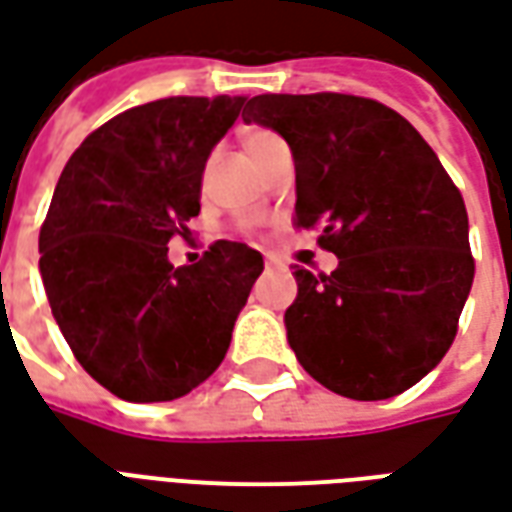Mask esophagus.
Wrapping results in <instances>:
<instances>
[{"instance_id": "obj_1", "label": "esophagus", "mask_w": 512, "mask_h": 512, "mask_svg": "<svg viewBox=\"0 0 512 512\" xmlns=\"http://www.w3.org/2000/svg\"><path fill=\"white\" fill-rule=\"evenodd\" d=\"M271 263H274V260H271V257H266V266H271Z\"/></svg>"}]
</instances>
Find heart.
Listing matches in <instances>:
<instances>
[{"mask_svg":"<svg viewBox=\"0 0 512 512\" xmlns=\"http://www.w3.org/2000/svg\"><path fill=\"white\" fill-rule=\"evenodd\" d=\"M241 145H244L246 158L255 164L257 169L266 164L268 158L277 156L279 150H288V145L282 142V136L274 134L271 128H246L244 136H241Z\"/></svg>","mask_w":512,"mask_h":512,"instance_id":"heart-1","label":"heart"}]
</instances>
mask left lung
Instances as JSON below:
<instances>
[{
	"label": "left lung",
	"mask_w": 512,
	"mask_h": 512,
	"mask_svg": "<svg viewBox=\"0 0 512 512\" xmlns=\"http://www.w3.org/2000/svg\"><path fill=\"white\" fill-rule=\"evenodd\" d=\"M246 123L274 128L296 161V222L321 227L332 274L296 266L288 343L318 384L386 400L450 351L472 290L458 186L395 109L345 93L255 95Z\"/></svg>",
	"instance_id": "left-lung-1"
}]
</instances>
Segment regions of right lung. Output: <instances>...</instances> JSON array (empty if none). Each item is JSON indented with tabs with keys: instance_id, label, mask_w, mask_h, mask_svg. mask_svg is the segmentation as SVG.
Listing matches in <instances>:
<instances>
[{
	"instance_id": "obj_1",
	"label": "right lung",
	"mask_w": 512,
	"mask_h": 512,
	"mask_svg": "<svg viewBox=\"0 0 512 512\" xmlns=\"http://www.w3.org/2000/svg\"><path fill=\"white\" fill-rule=\"evenodd\" d=\"M246 95H172L126 109L76 147L40 227V277L79 365L131 403L175 400L222 365L263 255L216 241L194 266L189 235L213 145Z\"/></svg>"
}]
</instances>
